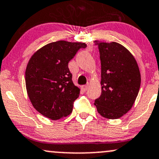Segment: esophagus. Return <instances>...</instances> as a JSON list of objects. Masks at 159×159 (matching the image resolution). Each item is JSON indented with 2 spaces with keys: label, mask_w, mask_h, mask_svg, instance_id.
I'll list each match as a JSON object with an SVG mask.
<instances>
[{
  "label": "esophagus",
  "mask_w": 159,
  "mask_h": 159,
  "mask_svg": "<svg viewBox=\"0 0 159 159\" xmlns=\"http://www.w3.org/2000/svg\"><path fill=\"white\" fill-rule=\"evenodd\" d=\"M89 88V84H87L86 85H83V86H81V89L84 90V91H86L87 90H88Z\"/></svg>",
  "instance_id": "obj_1"
}]
</instances>
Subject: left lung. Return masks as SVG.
Wrapping results in <instances>:
<instances>
[{"label": "left lung", "mask_w": 159, "mask_h": 159, "mask_svg": "<svg viewBox=\"0 0 159 159\" xmlns=\"http://www.w3.org/2000/svg\"><path fill=\"white\" fill-rule=\"evenodd\" d=\"M101 61L100 97L94 101L99 114L117 119L133 106L140 88L141 77L134 56L120 43L94 41Z\"/></svg>", "instance_id": "left-lung-1"}]
</instances>
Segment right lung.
I'll return each mask as SVG.
<instances>
[{
	"label": "right lung",
	"mask_w": 159,
	"mask_h": 159,
	"mask_svg": "<svg viewBox=\"0 0 159 159\" xmlns=\"http://www.w3.org/2000/svg\"><path fill=\"white\" fill-rule=\"evenodd\" d=\"M86 47L84 43L56 41L39 49L29 60L26 90L32 106L43 116L58 120L72 111L80 89L73 84L68 64Z\"/></svg>",
	"instance_id": "1"
}]
</instances>
